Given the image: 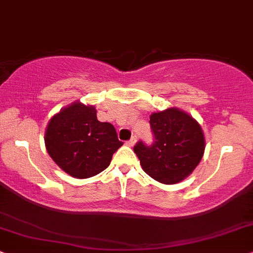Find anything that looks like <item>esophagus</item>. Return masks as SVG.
<instances>
[{"label":"esophagus","instance_id":"obj_1","mask_svg":"<svg viewBox=\"0 0 253 253\" xmlns=\"http://www.w3.org/2000/svg\"><path fill=\"white\" fill-rule=\"evenodd\" d=\"M136 141H137V136H132L131 138L129 139V141L126 142V144L129 145V146H133V144H135Z\"/></svg>","mask_w":253,"mask_h":253}]
</instances>
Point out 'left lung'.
I'll return each instance as SVG.
<instances>
[{
    "label": "left lung",
    "mask_w": 253,
    "mask_h": 253,
    "mask_svg": "<svg viewBox=\"0 0 253 253\" xmlns=\"http://www.w3.org/2000/svg\"><path fill=\"white\" fill-rule=\"evenodd\" d=\"M150 126L152 144L139 141L133 146L143 170L160 183H179L195 170L204 155L201 126L186 112L170 108L152 114Z\"/></svg>",
    "instance_id": "obj_1"
}]
</instances>
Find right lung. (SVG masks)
<instances>
[{
	"label": "right lung",
	"mask_w": 253,
	"mask_h": 253,
	"mask_svg": "<svg viewBox=\"0 0 253 253\" xmlns=\"http://www.w3.org/2000/svg\"><path fill=\"white\" fill-rule=\"evenodd\" d=\"M44 141L55 163L75 178H89L102 172L123 145L115 126L99 122L96 109L80 102L51 118Z\"/></svg>",
	"instance_id": "right-lung-1"
}]
</instances>
